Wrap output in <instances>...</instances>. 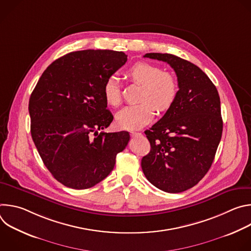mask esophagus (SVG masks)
<instances>
[{"instance_id": "34e87169", "label": "esophagus", "mask_w": 251, "mask_h": 251, "mask_svg": "<svg viewBox=\"0 0 251 251\" xmlns=\"http://www.w3.org/2000/svg\"><path fill=\"white\" fill-rule=\"evenodd\" d=\"M142 134L139 133V132H131V136L132 137H138V136H141Z\"/></svg>"}]
</instances>
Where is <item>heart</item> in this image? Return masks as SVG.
<instances>
[{
  "instance_id": "obj_1",
  "label": "heart",
  "mask_w": 251,
  "mask_h": 251,
  "mask_svg": "<svg viewBox=\"0 0 251 251\" xmlns=\"http://www.w3.org/2000/svg\"><path fill=\"white\" fill-rule=\"evenodd\" d=\"M128 76L143 85L140 104L126 106L116 114V125L125 130H137L149 124L155 116V108L166 112L178 95L176 77L162 67L148 62H137L128 69ZM103 96L109 106L120 104V85L116 75H110L104 82Z\"/></svg>"
}]
</instances>
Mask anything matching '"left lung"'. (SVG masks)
<instances>
[{
    "mask_svg": "<svg viewBox=\"0 0 251 251\" xmlns=\"http://www.w3.org/2000/svg\"><path fill=\"white\" fill-rule=\"evenodd\" d=\"M144 57L165 61L175 70L178 95L165 115L145 131L151 150L142 158L147 180L167 193L196 186L209 170L223 134L217 87L194 63L170 53Z\"/></svg>",
    "mask_w": 251,
    "mask_h": 251,
    "instance_id": "8db88e82",
    "label": "left lung"
}]
</instances>
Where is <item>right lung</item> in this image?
<instances>
[{
  "mask_svg": "<svg viewBox=\"0 0 251 251\" xmlns=\"http://www.w3.org/2000/svg\"><path fill=\"white\" fill-rule=\"evenodd\" d=\"M126 61L122 51L69 52L48 66L30 95L31 138L48 170L65 187L84 190L104 180L128 144L126 131L98 132L113 120L104 82Z\"/></svg>",
  "mask_w": 251,
  "mask_h": 251,
  "instance_id": "1",
  "label": "right lung"
}]
</instances>
